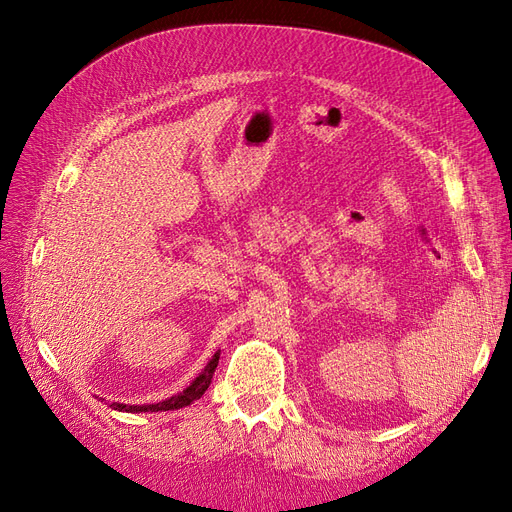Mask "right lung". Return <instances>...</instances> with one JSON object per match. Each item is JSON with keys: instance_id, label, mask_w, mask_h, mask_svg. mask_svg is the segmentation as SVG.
I'll return each instance as SVG.
<instances>
[{"instance_id": "right-lung-1", "label": "right lung", "mask_w": 512, "mask_h": 512, "mask_svg": "<svg viewBox=\"0 0 512 512\" xmlns=\"http://www.w3.org/2000/svg\"><path fill=\"white\" fill-rule=\"evenodd\" d=\"M218 361H220V352L213 354V359L205 365V369L200 371V374L190 382L188 389H183L181 393L168 397L164 401H160V404H147V406H128V404H111V408L119 410V412H166V410H179V408H185L190 406L192 401L200 399L205 395V391L209 389L211 384V378H213V371L215 367H218Z\"/></svg>"}]
</instances>
